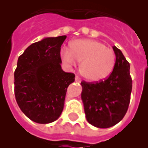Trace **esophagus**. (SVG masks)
Segmentation results:
<instances>
[{
    "mask_svg": "<svg viewBox=\"0 0 148 148\" xmlns=\"http://www.w3.org/2000/svg\"><path fill=\"white\" fill-rule=\"evenodd\" d=\"M75 81L76 82H81V79H80V77L78 76L75 77Z\"/></svg>",
    "mask_w": 148,
    "mask_h": 148,
    "instance_id": "esophagus-1",
    "label": "esophagus"
}]
</instances>
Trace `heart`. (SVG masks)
Instances as JSON below:
<instances>
[{
    "label": "heart",
    "instance_id": "b5f03b06",
    "mask_svg": "<svg viewBox=\"0 0 148 148\" xmlns=\"http://www.w3.org/2000/svg\"><path fill=\"white\" fill-rule=\"evenodd\" d=\"M63 62L69 65L80 64V72L85 79L92 82L106 79L114 68V51L103 43L90 39L76 40L71 43L70 49L61 51Z\"/></svg>",
    "mask_w": 148,
    "mask_h": 148
}]
</instances>
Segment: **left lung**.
<instances>
[{
	"instance_id": "obj_1",
	"label": "left lung",
	"mask_w": 148,
	"mask_h": 148,
	"mask_svg": "<svg viewBox=\"0 0 148 148\" xmlns=\"http://www.w3.org/2000/svg\"><path fill=\"white\" fill-rule=\"evenodd\" d=\"M113 50L116 63L110 76L104 81L81 83L87 121L100 128H108L119 123L126 114L131 100L130 64L121 50L115 46Z\"/></svg>"
}]
</instances>
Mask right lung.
Returning <instances> with one entry per match:
<instances>
[{
	"mask_svg": "<svg viewBox=\"0 0 148 148\" xmlns=\"http://www.w3.org/2000/svg\"><path fill=\"white\" fill-rule=\"evenodd\" d=\"M67 36L34 43L17 60L14 95L22 112L38 124H49L62 113L68 86L75 75L61 69L60 47Z\"/></svg>",
	"mask_w": 148,
	"mask_h": 148,
	"instance_id": "obj_1",
	"label": "right lung"
}]
</instances>
